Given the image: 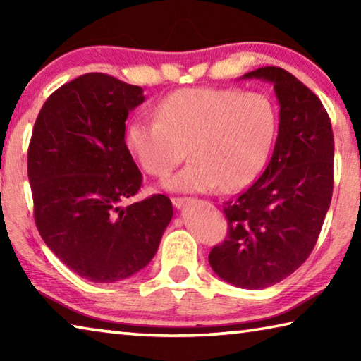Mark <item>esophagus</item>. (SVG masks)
<instances>
[{
  "label": "esophagus",
  "instance_id": "1",
  "mask_svg": "<svg viewBox=\"0 0 361 361\" xmlns=\"http://www.w3.org/2000/svg\"><path fill=\"white\" fill-rule=\"evenodd\" d=\"M188 202V197H172V204L176 209H181L183 205Z\"/></svg>",
  "mask_w": 361,
  "mask_h": 361
}]
</instances>
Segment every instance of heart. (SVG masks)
I'll use <instances>...</instances> for the list:
<instances>
[{
	"label": "heart",
	"instance_id": "b5f03b06",
	"mask_svg": "<svg viewBox=\"0 0 361 361\" xmlns=\"http://www.w3.org/2000/svg\"><path fill=\"white\" fill-rule=\"evenodd\" d=\"M156 119L133 118L126 126L132 157L154 178H166L185 157L167 188L210 192L221 186L234 192L258 178L277 132L272 100L261 92L229 87L178 89L154 106Z\"/></svg>",
	"mask_w": 361,
	"mask_h": 361
}]
</instances>
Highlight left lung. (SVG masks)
<instances>
[{
  "label": "left lung",
  "mask_w": 361,
  "mask_h": 361,
  "mask_svg": "<svg viewBox=\"0 0 361 361\" xmlns=\"http://www.w3.org/2000/svg\"><path fill=\"white\" fill-rule=\"evenodd\" d=\"M243 78L274 84L279 135L262 175L224 204L228 234L209 262L224 282L261 290L288 277L312 253L331 204L334 138L320 99L291 73L262 66Z\"/></svg>",
  "instance_id": "1"
}]
</instances>
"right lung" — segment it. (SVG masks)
<instances>
[{"mask_svg":"<svg viewBox=\"0 0 361 361\" xmlns=\"http://www.w3.org/2000/svg\"><path fill=\"white\" fill-rule=\"evenodd\" d=\"M143 89L105 73L63 84L44 102L28 146L35 223L78 276L113 283L143 269L173 216L167 195L124 207L143 176L126 145V119Z\"/></svg>","mask_w":361,"mask_h":361,"instance_id":"add662e5","label":"right lung"}]
</instances>
